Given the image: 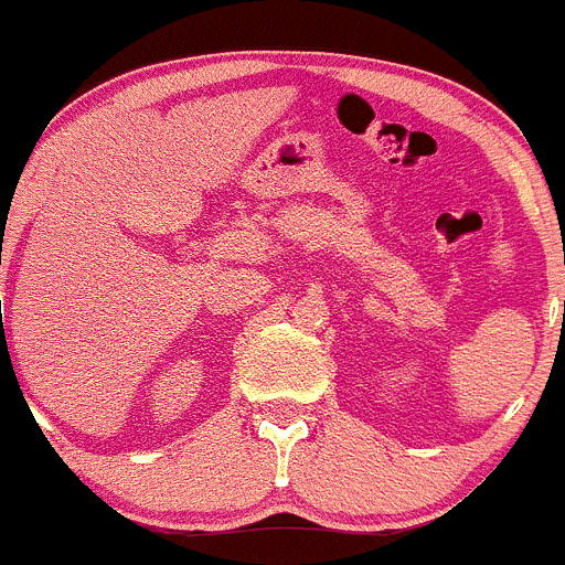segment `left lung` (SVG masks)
<instances>
[{"instance_id": "left-lung-1", "label": "left lung", "mask_w": 565, "mask_h": 565, "mask_svg": "<svg viewBox=\"0 0 565 565\" xmlns=\"http://www.w3.org/2000/svg\"><path fill=\"white\" fill-rule=\"evenodd\" d=\"M563 313H565V305H563Z\"/></svg>"}]
</instances>
